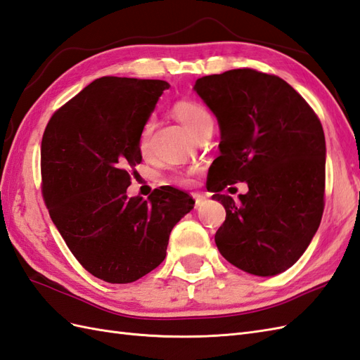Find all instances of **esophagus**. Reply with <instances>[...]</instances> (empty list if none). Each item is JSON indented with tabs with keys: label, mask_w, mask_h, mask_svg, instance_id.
Segmentation results:
<instances>
[{
	"label": "esophagus",
	"mask_w": 360,
	"mask_h": 360,
	"mask_svg": "<svg viewBox=\"0 0 360 360\" xmlns=\"http://www.w3.org/2000/svg\"><path fill=\"white\" fill-rule=\"evenodd\" d=\"M192 197H194V200H195V207H200V206L205 205L206 197L203 194H194Z\"/></svg>",
	"instance_id": "obj_1"
}]
</instances>
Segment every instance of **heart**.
<instances>
[{"mask_svg": "<svg viewBox=\"0 0 360 360\" xmlns=\"http://www.w3.org/2000/svg\"><path fill=\"white\" fill-rule=\"evenodd\" d=\"M174 114H175V117H177L181 124L185 125L197 139L200 136H203L205 133H209V131L214 129L212 116H210L207 108L203 107L200 102L180 101L174 105ZM153 131H154V124L151 120L146 122L142 131H140L139 148L142 153H146L148 150H150ZM195 172H197L195 169H191L186 174H181L177 177V181L181 183V185H186V183H189L192 180V177H194Z\"/></svg>", "mask_w": 360, "mask_h": 360, "instance_id": "1", "label": "heart"}]
</instances>
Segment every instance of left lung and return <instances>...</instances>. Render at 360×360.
<instances>
[{
    "label": "left lung",
    "instance_id": "8db88e82",
    "mask_svg": "<svg viewBox=\"0 0 360 360\" xmlns=\"http://www.w3.org/2000/svg\"><path fill=\"white\" fill-rule=\"evenodd\" d=\"M194 90L215 114L221 134V154L207 181L212 198L226 209L217 248L250 275L283 274L301 258L321 224L326 191L321 120L281 77L252 68L203 76ZM238 181L248 183V195L233 200L222 194Z\"/></svg>",
    "mask_w": 360,
    "mask_h": 360
}]
</instances>
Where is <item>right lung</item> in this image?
<instances>
[{
	"instance_id": "right-lung-1",
	"label": "right lung",
	"mask_w": 360,
	"mask_h": 360,
	"mask_svg": "<svg viewBox=\"0 0 360 360\" xmlns=\"http://www.w3.org/2000/svg\"><path fill=\"white\" fill-rule=\"evenodd\" d=\"M169 84L96 79L60 107L41 143L42 195L75 258L111 284L137 281L166 257L169 233L195 201L171 186L127 195L142 162L139 136Z\"/></svg>"
}]
</instances>
